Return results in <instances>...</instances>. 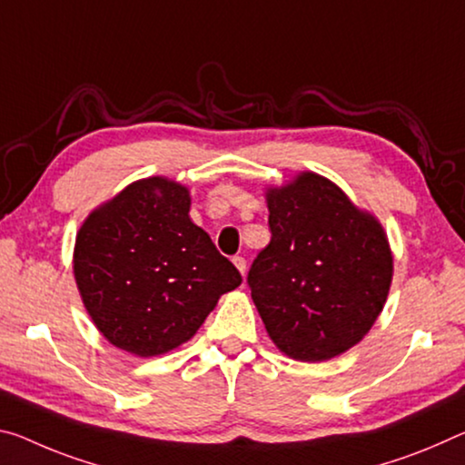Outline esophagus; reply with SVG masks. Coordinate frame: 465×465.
Here are the masks:
<instances>
[{
	"instance_id": "1",
	"label": "esophagus",
	"mask_w": 465,
	"mask_h": 465,
	"mask_svg": "<svg viewBox=\"0 0 465 465\" xmlns=\"http://www.w3.org/2000/svg\"><path fill=\"white\" fill-rule=\"evenodd\" d=\"M232 261L235 264V269H238L242 275H244V272H246V259H244V256H233Z\"/></svg>"
}]
</instances>
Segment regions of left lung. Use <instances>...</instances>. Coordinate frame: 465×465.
<instances>
[{"label": "left lung", "mask_w": 465, "mask_h": 465, "mask_svg": "<svg viewBox=\"0 0 465 465\" xmlns=\"http://www.w3.org/2000/svg\"><path fill=\"white\" fill-rule=\"evenodd\" d=\"M267 204L271 242L248 271L267 333L302 362L339 356L385 306L393 277L387 235L316 173L269 190Z\"/></svg>", "instance_id": "1"}]
</instances>
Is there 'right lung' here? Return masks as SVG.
Listing matches in <instances>:
<instances>
[{
  "label": "right lung",
  "instance_id": "obj_1",
  "mask_svg": "<svg viewBox=\"0 0 465 465\" xmlns=\"http://www.w3.org/2000/svg\"><path fill=\"white\" fill-rule=\"evenodd\" d=\"M188 211V188L149 178L80 227L74 277L93 322L115 348L143 358L178 348L242 283Z\"/></svg>",
  "mask_w": 465,
  "mask_h": 465
}]
</instances>
